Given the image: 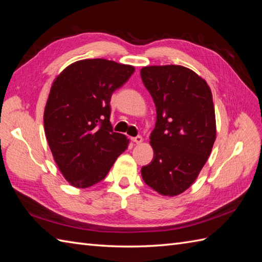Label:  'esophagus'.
Listing matches in <instances>:
<instances>
[{"instance_id": "1", "label": "esophagus", "mask_w": 262, "mask_h": 262, "mask_svg": "<svg viewBox=\"0 0 262 262\" xmlns=\"http://www.w3.org/2000/svg\"><path fill=\"white\" fill-rule=\"evenodd\" d=\"M132 140H133V142L136 143V144H141V143L143 142V137L138 135V136H136V137H133Z\"/></svg>"}]
</instances>
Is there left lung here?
Here are the masks:
<instances>
[{"instance_id": "left-lung-1", "label": "left lung", "mask_w": 262, "mask_h": 262, "mask_svg": "<svg viewBox=\"0 0 262 262\" xmlns=\"http://www.w3.org/2000/svg\"><path fill=\"white\" fill-rule=\"evenodd\" d=\"M141 76L157 107L149 136L154 157L142 177L155 191L173 197L197 179L213 148V96L207 82L185 66H145Z\"/></svg>"}]
</instances>
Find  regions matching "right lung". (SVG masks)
I'll use <instances>...</instances> for the list:
<instances>
[{
	"label": "right lung",
	"instance_id": "obj_1",
	"mask_svg": "<svg viewBox=\"0 0 262 262\" xmlns=\"http://www.w3.org/2000/svg\"><path fill=\"white\" fill-rule=\"evenodd\" d=\"M134 66L103 58L82 59L56 76L43 113L49 148L72 186L103 180L129 140L110 124V99L134 73Z\"/></svg>",
	"mask_w": 262,
	"mask_h": 262
}]
</instances>
